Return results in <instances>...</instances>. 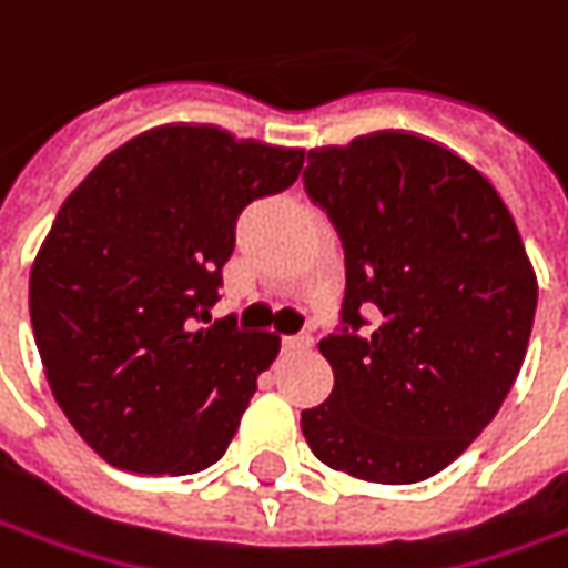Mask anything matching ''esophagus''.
Masks as SVG:
<instances>
[{
	"label": "esophagus",
	"instance_id": "1",
	"mask_svg": "<svg viewBox=\"0 0 568 568\" xmlns=\"http://www.w3.org/2000/svg\"><path fill=\"white\" fill-rule=\"evenodd\" d=\"M310 347H313V335H306V332H300L294 338L284 341V351H287V354H303V351H310Z\"/></svg>",
	"mask_w": 568,
	"mask_h": 568
}]
</instances>
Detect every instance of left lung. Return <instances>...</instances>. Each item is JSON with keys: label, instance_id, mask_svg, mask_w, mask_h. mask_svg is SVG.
I'll return each instance as SVG.
<instances>
[{"label": "left lung", "instance_id": "8db88e82", "mask_svg": "<svg viewBox=\"0 0 568 568\" xmlns=\"http://www.w3.org/2000/svg\"><path fill=\"white\" fill-rule=\"evenodd\" d=\"M303 189L344 246L332 398L303 410L318 462L369 484L452 465L506 402L537 281L496 189L439 144L376 132L310 151Z\"/></svg>", "mask_w": 568, "mask_h": 568}]
</instances>
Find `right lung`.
Wrapping results in <instances>:
<instances>
[{"label": "right lung", "mask_w": 568, "mask_h": 568, "mask_svg": "<svg viewBox=\"0 0 568 568\" xmlns=\"http://www.w3.org/2000/svg\"><path fill=\"white\" fill-rule=\"evenodd\" d=\"M303 151L173 125L103 158L55 214L31 272V325L53 398L113 468L214 465L277 335L211 318L236 221L294 186Z\"/></svg>", "instance_id": "obj_1"}]
</instances>
